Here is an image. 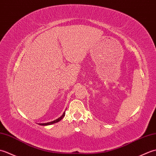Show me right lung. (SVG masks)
<instances>
[{
    "instance_id": "add662e5",
    "label": "right lung",
    "mask_w": 156,
    "mask_h": 156,
    "mask_svg": "<svg viewBox=\"0 0 156 156\" xmlns=\"http://www.w3.org/2000/svg\"><path fill=\"white\" fill-rule=\"evenodd\" d=\"M64 116H65V112H64V113H63V115L61 116L60 117H59L58 119H56V120H54V121H51V122H45V123H39V125L45 126V125H51V124L55 123V122H59V121H61L62 119L64 117Z\"/></svg>"
}]
</instances>
